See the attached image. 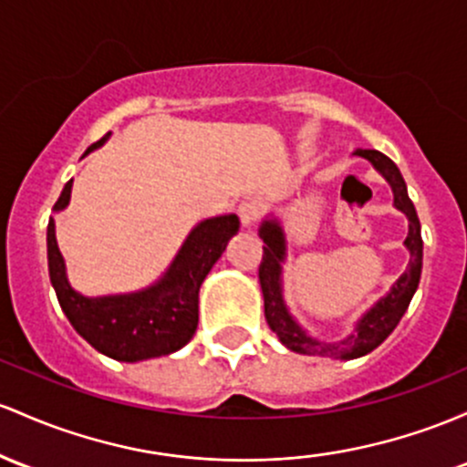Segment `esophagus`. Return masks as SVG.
I'll return each mask as SVG.
<instances>
[{
    "instance_id": "1",
    "label": "esophagus",
    "mask_w": 467,
    "mask_h": 467,
    "mask_svg": "<svg viewBox=\"0 0 467 467\" xmlns=\"http://www.w3.org/2000/svg\"><path fill=\"white\" fill-rule=\"evenodd\" d=\"M237 214L244 225H253L261 217V203L254 202V199H244L237 206Z\"/></svg>"
}]
</instances>
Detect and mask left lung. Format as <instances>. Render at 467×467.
Here are the masks:
<instances>
[{"label": "left lung", "instance_id": "1", "mask_svg": "<svg viewBox=\"0 0 467 467\" xmlns=\"http://www.w3.org/2000/svg\"><path fill=\"white\" fill-rule=\"evenodd\" d=\"M357 157L368 159L375 171L390 183L394 194V208L401 210L408 217V237L403 245L408 248L410 261L406 273L399 276L386 296L377 301L370 310L363 312L357 319L355 330L343 339H319L312 337L308 330L299 326V321L290 315L288 304L284 296V264L288 254V242H285L284 225L273 213L259 225V237L264 239V259L259 265V284L264 292V312L270 330L279 337V341L292 352L310 357H330V358H357L372 352L390 337L401 317L406 315L410 301L419 288L423 268V239L421 223H419L417 210L408 197V186L399 172L397 163L379 150H355Z\"/></svg>", "mask_w": 467, "mask_h": 467}]
</instances>
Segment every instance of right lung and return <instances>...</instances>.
I'll return each mask as SVG.
<instances>
[{"instance_id": "right-lung-1", "label": "right lung", "mask_w": 467, "mask_h": 467, "mask_svg": "<svg viewBox=\"0 0 467 467\" xmlns=\"http://www.w3.org/2000/svg\"><path fill=\"white\" fill-rule=\"evenodd\" d=\"M109 137L110 132L92 143L84 157L104 146ZM70 192L73 179L61 191L53 213L66 210ZM237 233V214L203 219L188 233L175 259L155 284L124 295L86 296L70 285L55 234V219L50 217L46 230L50 284L70 326L101 355L126 363L172 355L192 339L199 324V288Z\"/></svg>"}]
</instances>
